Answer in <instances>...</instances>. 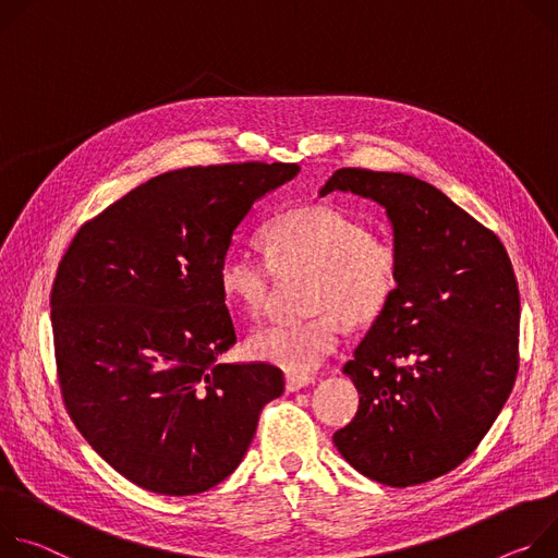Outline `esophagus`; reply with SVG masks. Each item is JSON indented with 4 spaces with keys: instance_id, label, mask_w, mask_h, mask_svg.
Here are the masks:
<instances>
[{
    "instance_id": "obj_1",
    "label": "esophagus",
    "mask_w": 558,
    "mask_h": 558,
    "mask_svg": "<svg viewBox=\"0 0 558 558\" xmlns=\"http://www.w3.org/2000/svg\"><path fill=\"white\" fill-rule=\"evenodd\" d=\"M315 381V377H311V375H294V373H288L286 375V390L288 392H296V390H301V388H305V386H311Z\"/></svg>"
}]
</instances>
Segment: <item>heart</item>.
I'll return each mask as SVG.
<instances>
[{"instance_id":"heart-1","label":"heart","mask_w":558,"mask_h":558,"mask_svg":"<svg viewBox=\"0 0 558 558\" xmlns=\"http://www.w3.org/2000/svg\"><path fill=\"white\" fill-rule=\"evenodd\" d=\"M266 259L230 247L217 279L223 299L247 317H262L275 272H311V317L275 324L255 332L247 350L288 373L317 369L339 345L348 326L375 324L392 301L399 275V243L386 232H369L365 221L337 206H299L275 217L262 232Z\"/></svg>"}]
</instances>
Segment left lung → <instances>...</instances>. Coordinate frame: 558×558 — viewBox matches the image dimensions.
<instances>
[{
  "mask_svg": "<svg viewBox=\"0 0 558 558\" xmlns=\"http://www.w3.org/2000/svg\"><path fill=\"white\" fill-rule=\"evenodd\" d=\"M386 208L399 286L343 373L356 416L335 432L363 476L408 487L461 465L506 405L519 369L521 301L499 236L403 172L337 170L324 189Z\"/></svg>",
  "mask_w": 558,
  "mask_h": 558,
  "instance_id": "left-lung-1",
  "label": "left lung"
}]
</instances>
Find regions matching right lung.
<instances>
[{
    "instance_id": "add662e5",
    "label": "right lung",
    "mask_w": 558,
    "mask_h": 558,
    "mask_svg": "<svg viewBox=\"0 0 558 558\" xmlns=\"http://www.w3.org/2000/svg\"><path fill=\"white\" fill-rule=\"evenodd\" d=\"M296 163L170 170L80 228L59 264L50 319L61 397L93 450L135 485L189 497L241 463L270 363H219L236 335L219 262L253 204Z\"/></svg>"
}]
</instances>
